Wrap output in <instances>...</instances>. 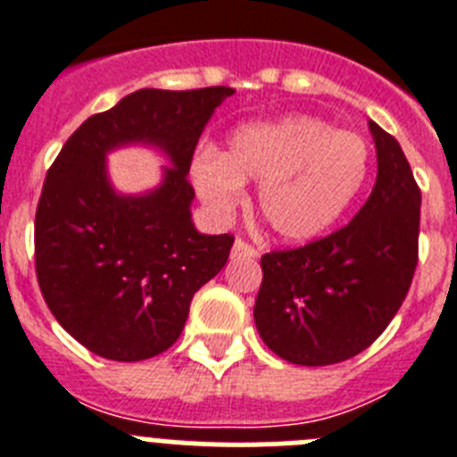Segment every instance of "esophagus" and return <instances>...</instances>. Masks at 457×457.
<instances>
[{"label":"esophagus","mask_w":457,"mask_h":457,"mask_svg":"<svg viewBox=\"0 0 457 457\" xmlns=\"http://www.w3.org/2000/svg\"><path fill=\"white\" fill-rule=\"evenodd\" d=\"M256 256H258V249L253 247V245H249L247 240L237 237L236 245H233V249H231L233 261H242V258H256Z\"/></svg>","instance_id":"1"}]
</instances>
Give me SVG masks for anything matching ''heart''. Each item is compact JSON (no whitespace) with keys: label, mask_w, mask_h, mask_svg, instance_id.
<instances>
[{"label":"heart","mask_w":457,"mask_h":457,"mask_svg":"<svg viewBox=\"0 0 457 457\" xmlns=\"http://www.w3.org/2000/svg\"><path fill=\"white\" fill-rule=\"evenodd\" d=\"M369 146L313 116L242 125L226 153L204 146L189 176L204 204L231 215L245 204V183H258L256 204L270 231L286 242L318 237L337 224L369 176Z\"/></svg>","instance_id":"heart-1"}]
</instances>
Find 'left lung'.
Here are the masks:
<instances>
[{
  "mask_svg": "<svg viewBox=\"0 0 457 457\" xmlns=\"http://www.w3.org/2000/svg\"><path fill=\"white\" fill-rule=\"evenodd\" d=\"M378 180L350 224L261 258L253 320L274 354L329 366L366 350L394 320L419 263L421 189L401 144L370 120Z\"/></svg>",
  "mask_w": 457,
  "mask_h": 457,
  "instance_id": "obj_1",
  "label": "left lung"
}]
</instances>
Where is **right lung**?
Segmentation results:
<instances>
[{
  "label": "right lung",
  "mask_w": 457,
  "mask_h": 457,
  "mask_svg": "<svg viewBox=\"0 0 457 457\" xmlns=\"http://www.w3.org/2000/svg\"><path fill=\"white\" fill-rule=\"evenodd\" d=\"M228 96L139 88L88 116L52 162L36 208V277L52 316L91 353L141 361L171 348L194 293L228 261L236 237L194 228L187 180L201 132ZM135 140L162 147L174 167L155 193L120 197L104 155Z\"/></svg>",
  "instance_id": "right-lung-1"
}]
</instances>
